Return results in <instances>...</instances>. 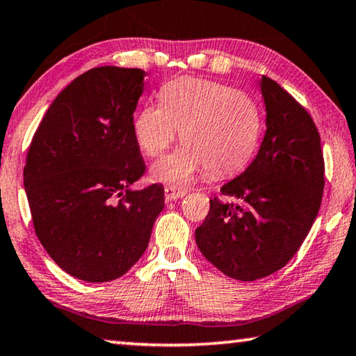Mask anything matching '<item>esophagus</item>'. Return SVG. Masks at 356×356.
Masks as SVG:
<instances>
[{
    "mask_svg": "<svg viewBox=\"0 0 356 356\" xmlns=\"http://www.w3.org/2000/svg\"><path fill=\"white\" fill-rule=\"evenodd\" d=\"M187 188H182V187H177V185H166L165 187V196L168 201H172V200H177L180 196H185L187 195Z\"/></svg>",
    "mask_w": 356,
    "mask_h": 356,
    "instance_id": "esophagus-1",
    "label": "esophagus"
}]
</instances>
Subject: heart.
Masks as SVG:
<instances>
[{"label": "heart", "mask_w": 356, "mask_h": 356, "mask_svg": "<svg viewBox=\"0 0 356 356\" xmlns=\"http://www.w3.org/2000/svg\"><path fill=\"white\" fill-rule=\"evenodd\" d=\"M160 104H145L133 122L136 143L150 158L176 143L184 145L152 166L160 182L185 184L209 169L231 176L244 169L258 147L261 112L250 95L223 83L179 77L160 92Z\"/></svg>", "instance_id": "1"}]
</instances>
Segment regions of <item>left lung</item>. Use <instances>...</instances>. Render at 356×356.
I'll use <instances>...</instances> for the list:
<instances>
[{
    "instance_id": "1",
    "label": "left lung",
    "mask_w": 356,
    "mask_h": 356,
    "mask_svg": "<svg viewBox=\"0 0 356 356\" xmlns=\"http://www.w3.org/2000/svg\"><path fill=\"white\" fill-rule=\"evenodd\" d=\"M266 133L241 176L213 196L195 238L213 266L236 280L268 277L296 255L325 187L320 134L306 107L273 79L261 81Z\"/></svg>"
}]
</instances>
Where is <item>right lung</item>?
I'll use <instances>...</instances> for the list:
<instances>
[{"label":"right lung","mask_w":356,"mask_h":356,"mask_svg":"<svg viewBox=\"0 0 356 356\" xmlns=\"http://www.w3.org/2000/svg\"><path fill=\"white\" fill-rule=\"evenodd\" d=\"M144 76L118 66L83 72L54 99L28 149L24 184L35 233L76 279L125 274L165 207L161 184L129 190L145 172L133 133Z\"/></svg>","instance_id":"right-lung-1"}]
</instances>
